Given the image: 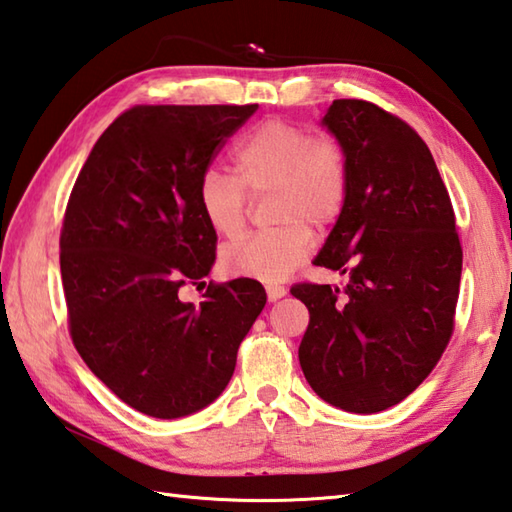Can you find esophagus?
I'll return each instance as SVG.
<instances>
[{
	"instance_id": "34e87169",
	"label": "esophagus",
	"mask_w": 512,
	"mask_h": 512,
	"mask_svg": "<svg viewBox=\"0 0 512 512\" xmlns=\"http://www.w3.org/2000/svg\"><path fill=\"white\" fill-rule=\"evenodd\" d=\"M286 295V288L280 286V284H266V297L268 302H277L280 297Z\"/></svg>"
}]
</instances>
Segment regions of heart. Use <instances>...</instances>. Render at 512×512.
<instances>
[{
    "mask_svg": "<svg viewBox=\"0 0 512 512\" xmlns=\"http://www.w3.org/2000/svg\"><path fill=\"white\" fill-rule=\"evenodd\" d=\"M235 163L237 176L208 167L199 179L197 201L210 228L224 237L239 235L250 201L268 194L277 228L232 241L221 253V268L250 280H286L311 255V226L329 230L347 208V147L336 134L273 116L241 138Z\"/></svg>",
    "mask_w": 512,
    "mask_h": 512,
    "instance_id": "1",
    "label": "heart"
}]
</instances>
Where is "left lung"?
Returning <instances> with one entry per match:
<instances>
[{"label": "left lung", "instance_id": "8db88e82", "mask_svg": "<svg viewBox=\"0 0 512 512\" xmlns=\"http://www.w3.org/2000/svg\"><path fill=\"white\" fill-rule=\"evenodd\" d=\"M351 163L349 201L315 264L347 286L300 282L309 309L300 365L313 392L345 412L401 403L430 376L454 331L463 250L430 150L392 111L333 100L324 116Z\"/></svg>", "mask_w": 512, "mask_h": 512}]
</instances>
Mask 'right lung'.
<instances>
[{"label":"right lung","instance_id":"right-lung-1","mask_svg":"<svg viewBox=\"0 0 512 512\" xmlns=\"http://www.w3.org/2000/svg\"><path fill=\"white\" fill-rule=\"evenodd\" d=\"M257 105H136L82 165L64 210L60 273L73 347L120 401L154 418L199 412L224 392L266 304L239 277L180 288L215 262L201 174ZM206 285V282H202Z\"/></svg>","mask_w":512,"mask_h":512}]
</instances>
